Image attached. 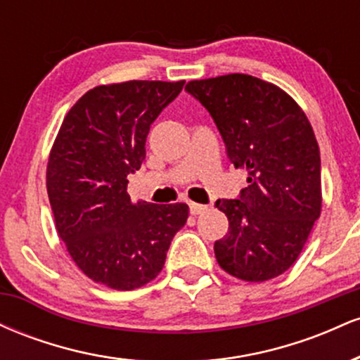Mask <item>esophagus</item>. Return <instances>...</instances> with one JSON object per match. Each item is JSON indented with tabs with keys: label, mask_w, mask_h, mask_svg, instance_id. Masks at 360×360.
<instances>
[{
	"label": "esophagus",
	"mask_w": 360,
	"mask_h": 360,
	"mask_svg": "<svg viewBox=\"0 0 360 360\" xmlns=\"http://www.w3.org/2000/svg\"><path fill=\"white\" fill-rule=\"evenodd\" d=\"M206 210H208V206H206V205L189 203V212H191V214H201V213H205Z\"/></svg>",
	"instance_id": "esophagus-1"
}]
</instances>
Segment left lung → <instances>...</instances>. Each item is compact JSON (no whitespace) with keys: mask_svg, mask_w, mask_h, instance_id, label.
I'll list each match as a JSON object with an SVG mask.
<instances>
[{"mask_svg":"<svg viewBox=\"0 0 360 360\" xmlns=\"http://www.w3.org/2000/svg\"><path fill=\"white\" fill-rule=\"evenodd\" d=\"M212 115L235 167L247 169L237 200L214 206L229 233L214 242L223 271L262 283L295 264L321 212L320 148L307 115L278 86L226 74L186 86Z\"/></svg>","mask_w":360,"mask_h":360,"instance_id":"8db88e82","label":"left lung"}]
</instances>
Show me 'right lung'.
I'll use <instances>...</instances> for the list:
<instances>
[{
	"instance_id": "1",
	"label": "right lung",
	"mask_w": 360,
	"mask_h": 360,
	"mask_svg": "<svg viewBox=\"0 0 360 360\" xmlns=\"http://www.w3.org/2000/svg\"><path fill=\"white\" fill-rule=\"evenodd\" d=\"M184 81L96 86L62 122L47 164L56 229L76 266L118 291L146 286L162 271L186 203H131L127 176L146 160L150 125Z\"/></svg>"
}]
</instances>
